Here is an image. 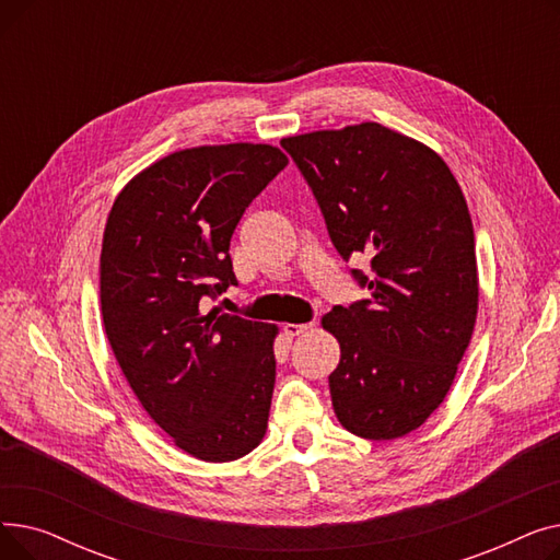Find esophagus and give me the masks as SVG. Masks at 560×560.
<instances>
[{
    "label": "esophagus",
    "mask_w": 560,
    "mask_h": 560,
    "mask_svg": "<svg viewBox=\"0 0 560 560\" xmlns=\"http://www.w3.org/2000/svg\"><path fill=\"white\" fill-rule=\"evenodd\" d=\"M313 329V322H306V325H283V331H285V336H290V338H295V336H302V334H308Z\"/></svg>",
    "instance_id": "34e87169"
}]
</instances>
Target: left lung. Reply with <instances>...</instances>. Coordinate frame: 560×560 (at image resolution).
I'll return each mask as SVG.
<instances>
[{"label": "left lung", "instance_id": "1", "mask_svg": "<svg viewBox=\"0 0 560 560\" xmlns=\"http://www.w3.org/2000/svg\"><path fill=\"white\" fill-rule=\"evenodd\" d=\"M308 182L331 243L368 300L334 306L340 342L329 374L340 424L368 440L416 431L447 397L475 331L479 275L467 201L431 147L361 122L281 140Z\"/></svg>", "mask_w": 560, "mask_h": 560}]
</instances>
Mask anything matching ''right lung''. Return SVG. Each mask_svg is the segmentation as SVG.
Masks as SVG:
<instances>
[{
  "label": "right lung",
  "instance_id": "right-lung-1",
  "mask_svg": "<svg viewBox=\"0 0 560 560\" xmlns=\"http://www.w3.org/2000/svg\"><path fill=\"white\" fill-rule=\"evenodd\" d=\"M285 165L272 144L174 152L138 172L106 220V338L142 408L199 460L243 458L268 429L279 329L206 304L238 283L231 235Z\"/></svg>",
  "mask_w": 560,
  "mask_h": 560
}]
</instances>
